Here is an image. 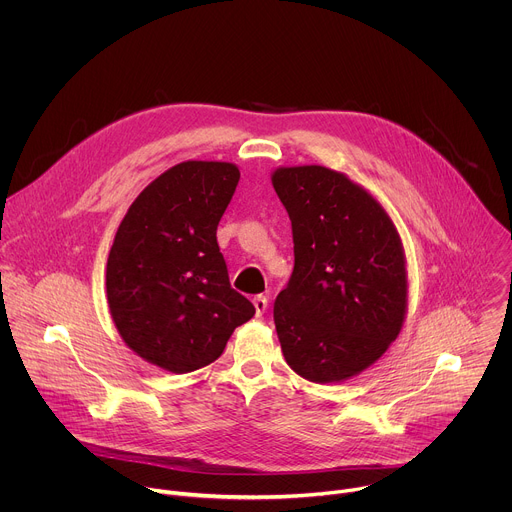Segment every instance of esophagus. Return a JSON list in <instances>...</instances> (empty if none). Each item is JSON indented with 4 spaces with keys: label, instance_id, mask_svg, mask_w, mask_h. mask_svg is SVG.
<instances>
[{
    "label": "esophagus",
    "instance_id": "esophagus-1",
    "mask_svg": "<svg viewBox=\"0 0 512 512\" xmlns=\"http://www.w3.org/2000/svg\"><path fill=\"white\" fill-rule=\"evenodd\" d=\"M253 306H255L257 316H263L265 310L269 308V300H267L265 296H255V298H253Z\"/></svg>",
    "mask_w": 512,
    "mask_h": 512
}]
</instances>
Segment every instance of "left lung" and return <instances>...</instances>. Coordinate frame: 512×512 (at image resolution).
I'll list each match as a JSON object with an SVG mask.
<instances>
[{
    "label": "left lung",
    "instance_id": "obj_1",
    "mask_svg": "<svg viewBox=\"0 0 512 512\" xmlns=\"http://www.w3.org/2000/svg\"><path fill=\"white\" fill-rule=\"evenodd\" d=\"M294 273L273 320L287 364L312 383L346 381L383 356L407 314V271L385 208L324 166L277 168Z\"/></svg>",
    "mask_w": 512,
    "mask_h": 512
}]
</instances>
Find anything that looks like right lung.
I'll list each match as a JSON object with an SVG mask.
<instances>
[{"instance_id":"1","label":"right lung","mask_w":512,"mask_h":512,"mask_svg":"<svg viewBox=\"0 0 512 512\" xmlns=\"http://www.w3.org/2000/svg\"><path fill=\"white\" fill-rule=\"evenodd\" d=\"M239 178L229 162H182L141 190L117 229L109 312L123 342L164 371L206 367L255 316L216 243Z\"/></svg>"}]
</instances>
